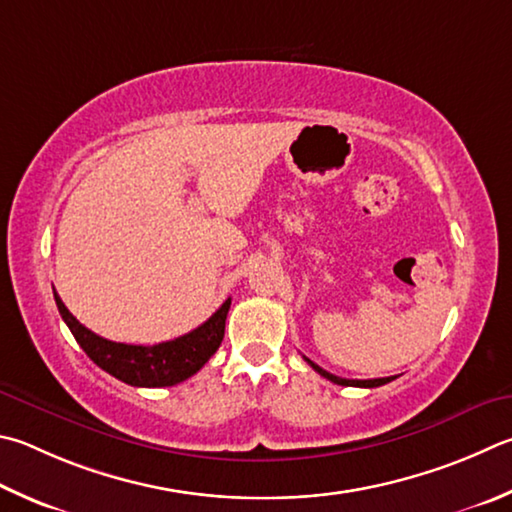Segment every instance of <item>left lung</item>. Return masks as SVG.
<instances>
[{
	"instance_id": "1",
	"label": "left lung",
	"mask_w": 512,
	"mask_h": 512,
	"mask_svg": "<svg viewBox=\"0 0 512 512\" xmlns=\"http://www.w3.org/2000/svg\"><path fill=\"white\" fill-rule=\"evenodd\" d=\"M304 360L309 362V365H311L315 371H318L320 376H324V378L331 380V383H336V385H345V387H380V385L389 383V380H394V376H389V378H371V380H349V378H340V376L329 374V371H324L322 367L315 365V362H311L309 358H304Z\"/></svg>"
}]
</instances>
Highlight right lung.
I'll list each match as a JSON object with an SVG mask.
<instances>
[{
	"instance_id": "add662e5",
	"label": "right lung",
	"mask_w": 512,
	"mask_h": 512,
	"mask_svg": "<svg viewBox=\"0 0 512 512\" xmlns=\"http://www.w3.org/2000/svg\"><path fill=\"white\" fill-rule=\"evenodd\" d=\"M55 295V304L62 320L67 322L73 338L85 349L87 356L118 380L134 387H172L183 383L206 365L210 356H215L226 331V315L230 309V297L219 306L212 318L181 338L159 342V345H125L96 336L94 331L73 318L67 306Z\"/></svg>"
}]
</instances>
